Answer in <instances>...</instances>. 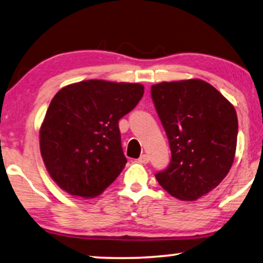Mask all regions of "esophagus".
I'll return each instance as SVG.
<instances>
[{"label":"esophagus","mask_w":263,"mask_h":263,"mask_svg":"<svg viewBox=\"0 0 263 263\" xmlns=\"http://www.w3.org/2000/svg\"><path fill=\"white\" fill-rule=\"evenodd\" d=\"M148 160H150V158H148L147 155H142L138 158V162L139 163H143V164H147Z\"/></svg>","instance_id":"34e87169"}]
</instances>
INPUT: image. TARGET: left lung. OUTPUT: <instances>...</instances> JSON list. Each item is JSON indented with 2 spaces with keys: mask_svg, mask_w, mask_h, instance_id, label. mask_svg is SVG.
I'll use <instances>...</instances> for the list:
<instances>
[{
  "mask_svg": "<svg viewBox=\"0 0 263 263\" xmlns=\"http://www.w3.org/2000/svg\"><path fill=\"white\" fill-rule=\"evenodd\" d=\"M151 98L171 150L170 164L155 175L157 181L174 197L195 201L215 189L233 165L236 111L199 79L152 85Z\"/></svg>",
  "mask_w": 263,
  "mask_h": 263,
  "instance_id": "1",
  "label": "left lung"
}]
</instances>
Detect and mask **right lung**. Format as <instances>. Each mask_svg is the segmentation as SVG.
<instances>
[{"instance_id": "1", "label": "right lung", "mask_w": 263, "mask_h": 263, "mask_svg": "<svg viewBox=\"0 0 263 263\" xmlns=\"http://www.w3.org/2000/svg\"><path fill=\"white\" fill-rule=\"evenodd\" d=\"M144 86L86 80L61 88L40 128L47 171L62 190L96 197L116 181L127 163L119 119L137 106Z\"/></svg>"}]
</instances>
